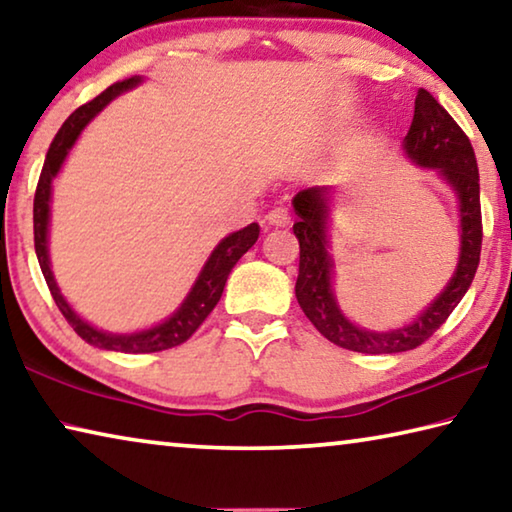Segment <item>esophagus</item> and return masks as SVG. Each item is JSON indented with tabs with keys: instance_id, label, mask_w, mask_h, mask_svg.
<instances>
[{
	"instance_id": "esophagus-1",
	"label": "esophagus",
	"mask_w": 512,
	"mask_h": 512,
	"mask_svg": "<svg viewBox=\"0 0 512 512\" xmlns=\"http://www.w3.org/2000/svg\"><path fill=\"white\" fill-rule=\"evenodd\" d=\"M264 223L266 228H273V225L275 228H284V225L291 223V214L287 207H275V210H271L264 216Z\"/></svg>"
}]
</instances>
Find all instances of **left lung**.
<instances>
[{"mask_svg":"<svg viewBox=\"0 0 512 512\" xmlns=\"http://www.w3.org/2000/svg\"><path fill=\"white\" fill-rule=\"evenodd\" d=\"M402 149L415 167L436 171V176L452 189L458 210V237H461L452 277L411 323L393 329H368L343 314L334 291L336 262L332 255V230H329L336 189L329 185L307 187L291 201L298 216V221L293 223V235L300 244L298 305L327 341L352 352L397 354L418 348L463 300L479 266L483 232L474 149L461 126L422 88L415 97L413 121L402 140Z\"/></svg>","mask_w":512,"mask_h":512,"instance_id":"1","label":"left lung"}]
</instances>
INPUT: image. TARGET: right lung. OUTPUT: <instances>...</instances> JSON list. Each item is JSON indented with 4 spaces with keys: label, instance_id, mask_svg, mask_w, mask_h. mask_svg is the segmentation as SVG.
<instances>
[{
    "label": "right lung",
    "instance_id": "1",
    "mask_svg": "<svg viewBox=\"0 0 512 512\" xmlns=\"http://www.w3.org/2000/svg\"><path fill=\"white\" fill-rule=\"evenodd\" d=\"M144 83V76H133L121 83L110 85L106 92H101L97 99L85 103L79 110H74L67 121L60 126L54 142H51L47 151L45 167H42L36 198H33V241H36V255L45 275L47 287L54 296L58 309L63 311L67 323L74 327V332L81 336L85 343L94 345L99 350H112V352H124V354H149V352H162L176 345L185 343L203 320L210 316V311L216 307V302L221 300V293L228 282V275L235 264L244 257L250 248L255 246L259 237V225L250 223L246 228L237 232H230L228 237H223L219 244L214 246L210 257L205 259L201 271H198L192 289L187 291L183 302L173 309L160 323L151 327L135 329V332H108V329H99L92 323H88L79 311L69 305L67 298L60 291L54 271H51V257H49V223H51V192H54V180L63 169L69 151L74 149L76 140H79L85 126L99 115V112L108 106L110 101H115L119 94L137 88Z\"/></svg>",
    "mask_w": 512,
    "mask_h": 512
}]
</instances>
